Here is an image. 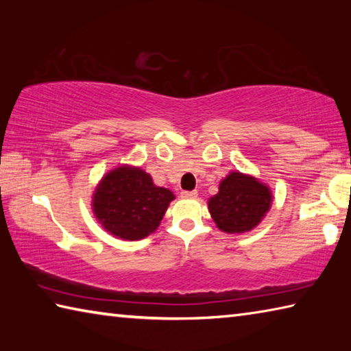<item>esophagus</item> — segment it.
Segmentation results:
<instances>
[{
  "mask_svg": "<svg viewBox=\"0 0 351 351\" xmlns=\"http://www.w3.org/2000/svg\"><path fill=\"white\" fill-rule=\"evenodd\" d=\"M197 195H198L197 190H192V192H189V190H184V192H181V197L182 198H189V199L197 198Z\"/></svg>",
  "mask_w": 351,
  "mask_h": 351,
  "instance_id": "34e87169",
  "label": "esophagus"
}]
</instances>
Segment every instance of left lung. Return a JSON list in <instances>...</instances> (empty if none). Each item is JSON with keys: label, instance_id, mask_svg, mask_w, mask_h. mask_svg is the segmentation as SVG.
I'll return each instance as SVG.
<instances>
[{"label": "left lung", "instance_id": "left-lung-1", "mask_svg": "<svg viewBox=\"0 0 351 351\" xmlns=\"http://www.w3.org/2000/svg\"><path fill=\"white\" fill-rule=\"evenodd\" d=\"M271 206V189L258 178L239 170L221 180L218 193L207 201L213 223L226 234H245L255 229Z\"/></svg>", "mask_w": 351, "mask_h": 351}]
</instances>
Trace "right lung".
Segmentation results:
<instances>
[{"mask_svg": "<svg viewBox=\"0 0 351 351\" xmlns=\"http://www.w3.org/2000/svg\"><path fill=\"white\" fill-rule=\"evenodd\" d=\"M173 199V192L154 186L145 170L123 164L99 181L91 206L94 217L106 232L134 241L159 228Z\"/></svg>", "mask_w": 351, "mask_h": 351, "instance_id": "right-lung-1", "label": "right lung"}]
</instances>
